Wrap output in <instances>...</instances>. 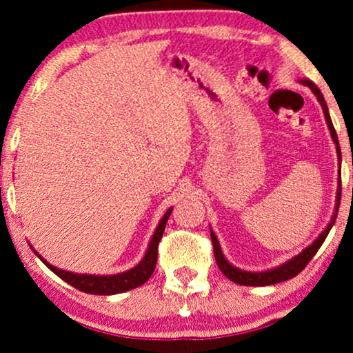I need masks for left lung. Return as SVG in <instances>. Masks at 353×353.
<instances>
[{
  "label": "left lung",
  "mask_w": 353,
  "mask_h": 353,
  "mask_svg": "<svg viewBox=\"0 0 353 353\" xmlns=\"http://www.w3.org/2000/svg\"><path fill=\"white\" fill-rule=\"evenodd\" d=\"M303 85L310 86L312 90V93L317 97V101L321 103V106H323V111H324V117H325V123H327V128L330 130V136H332V141L336 142L337 145V155L341 157V147H339V139H337V132L336 129H334L332 125V121H330V116H329V110H327V104H325V99L323 97V93H321L319 88L312 83L310 80H303L301 81ZM341 160V159H339ZM341 180H339V190H337V199H336V210H334V216L332 219H330V223L327 224V228L323 230V234H321L319 237L316 239L314 242L311 243L310 247H306L301 254L293 256V259L288 260V262H285L280 267L273 268V270H267V272H245V270H241V268H236L232 267L228 260L224 259L223 255V250H221V245H219V241H217V237L214 236V232L211 230V241H212V247H214V256H216V263L217 267L221 268V272L224 273L225 276L229 278L230 281L237 283V285H243V286H268V285H275V283H281V281H286L290 280V278L296 276L301 270L306 267L307 263H310V260L312 256L316 255V252L319 250V247L323 245V242L325 241V237H327L329 230L332 229L334 223H336V217H337V212H339V204H341Z\"/></svg>",
  "instance_id": "1"
}]
</instances>
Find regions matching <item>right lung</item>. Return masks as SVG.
<instances>
[{"instance_id":"add662e5","label":"right lung","mask_w":353,"mask_h":353,"mask_svg":"<svg viewBox=\"0 0 353 353\" xmlns=\"http://www.w3.org/2000/svg\"><path fill=\"white\" fill-rule=\"evenodd\" d=\"M173 208L165 212L162 219H160L159 225H157L154 236L150 239L149 249H147L145 255L141 260V263L136 265L134 268L128 270V272L117 273V275H78V273L65 272V270H60L57 267H52L50 263H47V260H43L41 255L37 254L39 259L42 260L43 263L49 267L52 272L55 273L57 276L62 278L63 281H67L68 285H72L73 288L83 291V293L90 294H116V293H124V291L134 290L137 286H141L145 283L154 273L155 265H157V254H159V242L163 236L165 224H167L168 216L172 214Z\"/></svg>"}]
</instances>
